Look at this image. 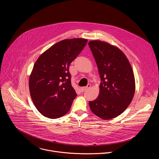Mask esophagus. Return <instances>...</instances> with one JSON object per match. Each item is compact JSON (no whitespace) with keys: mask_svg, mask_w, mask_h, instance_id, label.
Instances as JSON below:
<instances>
[{"mask_svg":"<svg viewBox=\"0 0 159 159\" xmlns=\"http://www.w3.org/2000/svg\"><path fill=\"white\" fill-rule=\"evenodd\" d=\"M90 86H91V85H90V84H87V86H85V87H81V89H80L81 91H82V92H84L85 90H87L88 89H89V88L90 87Z\"/></svg>","mask_w":159,"mask_h":159,"instance_id":"34e87169","label":"esophagus"}]
</instances>
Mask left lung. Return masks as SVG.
I'll return each instance as SVG.
<instances>
[{
	"label": "left lung",
	"mask_w": 159,
	"mask_h": 159,
	"mask_svg": "<svg viewBox=\"0 0 159 159\" xmlns=\"http://www.w3.org/2000/svg\"><path fill=\"white\" fill-rule=\"evenodd\" d=\"M101 78L100 92L89 101L93 113L102 120L117 117L131 103L135 90L134 77L125 55L118 48L98 40L89 42Z\"/></svg>",
	"instance_id": "obj_1"
}]
</instances>
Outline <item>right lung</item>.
<instances>
[{
	"mask_svg": "<svg viewBox=\"0 0 159 159\" xmlns=\"http://www.w3.org/2000/svg\"><path fill=\"white\" fill-rule=\"evenodd\" d=\"M87 43L82 38L60 41L41 55L34 63L29 80L30 94L44 116L58 118L69 111L77 96L69 66Z\"/></svg>",
	"mask_w": 159,
	"mask_h": 159,
	"instance_id": "right-lung-1",
	"label": "right lung"
}]
</instances>
